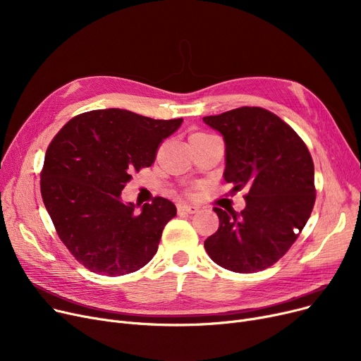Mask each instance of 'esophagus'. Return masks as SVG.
<instances>
[{"instance_id":"obj_1","label":"esophagus","mask_w":361,"mask_h":361,"mask_svg":"<svg viewBox=\"0 0 361 361\" xmlns=\"http://www.w3.org/2000/svg\"><path fill=\"white\" fill-rule=\"evenodd\" d=\"M199 211V207L195 204H187V203H181L178 204V212H184V214H196Z\"/></svg>"}]
</instances>
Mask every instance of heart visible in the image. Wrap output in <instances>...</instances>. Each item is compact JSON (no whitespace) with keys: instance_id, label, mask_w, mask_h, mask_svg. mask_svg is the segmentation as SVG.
<instances>
[{"instance_id":"1","label":"heart","mask_w":361,"mask_h":361,"mask_svg":"<svg viewBox=\"0 0 361 361\" xmlns=\"http://www.w3.org/2000/svg\"><path fill=\"white\" fill-rule=\"evenodd\" d=\"M199 135H204V133H195L193 136H199Z\"/></svg>"}]
</instances>
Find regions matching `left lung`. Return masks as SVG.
<instances>
[{
    "label": "left lung",
    "mask_w": 361,
    "mask_h": 361,
    "mask_svg": "<svg viewBox=\"0 0 361 361\" xmlns=\"http://www.w3.org/2000/svg\"><path fill=\"white\" fill-rule=\"evenodd\" d=\"M224 136V178L247 192L245 207H214L219 228L204 249L219 267L255 274L286 255L310 218L316 200L314 165L297 133L274 112L241 106L203 117Z\"/></svg>",
    "instance_id": "8db88e82"
}]
</instances>
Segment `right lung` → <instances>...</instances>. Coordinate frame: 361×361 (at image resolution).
I'll return each instance as SVG.
<instances>
[{
    "label": "right lung",
    "mask_w": 361,
    "mask_h": 361,
    "mask_svg": "<svg viewBox=\"0 0 361 361\" xmlns=\"http://www.w3.org/2000/svg\"><path fill=\"white\" fill-rule=\"evenodd\" d=\"M181 123L94 109L73 117L51 140L41 171L42 200L60 240L90 272L131 274L157 253L176 204L155 197L137 214L120 195L133 174L155 162L161 143Z\"/></svg>",
    "instance_id": "1"
}]
</instances>
